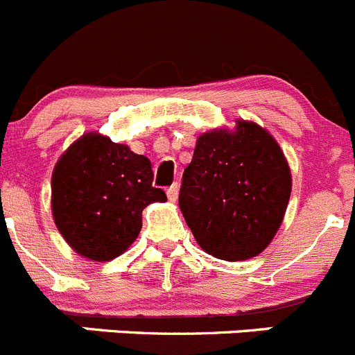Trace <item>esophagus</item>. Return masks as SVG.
<instances>
[{
    "mask_svg": "<svg viewBox=\"0 0 355 355\" xmlns=\"http://www.w3.org/2000/svg\"><path fill=\"white\" fill-rule=\"evenodd\" d=\"M178 191H180V189H178V184H173V185H171V187L166 191L168 200H170L171 203H175V201L178 200Z\"/></svg>",
    "mask_w": 355,
    "mask_h": 355,
    "instance_id": "1",
    "label": "esophagus"
}]
</instances>
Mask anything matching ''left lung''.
I'll list each match as a JSON object with an SVG mask.
<instances>
[{"mask_svg":"<svg viewBox=\"0 0 355 355\" xmlns=\"http://www.w3.org/2000/svg\"><path fill=\"white\" fill-rule=\"evenodd\" d=\"M293 177L282 148L264 128L198 137L182 178L178 205L198 245L217 259L245 261L271 243L289 205Z\"/></svg>","mask_w":355,"mask_h":355,"instance_id":"left-lung-1","label":"left lung"}]
</instances>
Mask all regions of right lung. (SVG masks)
I'll return each mask as SVG.
<instances>
[{
    "mask_svg": "<svg viewBox=\"0 0 355 355\" xmlns=\"http://www.w3.org/2000/svg\"><path fill=\"white\" fill-rule=\"evenodd\" d=\"M152 180L150 159L101 132H85L52 171L55 227L78 256L96 263L115 259L140 234L144 208L166 201Z\"/></svg>",
    "mask_w": 355,
    "mask_h": 355,
    "instance_id": "right-lung-1",
    "label": "right lung"
}]
</instances>
